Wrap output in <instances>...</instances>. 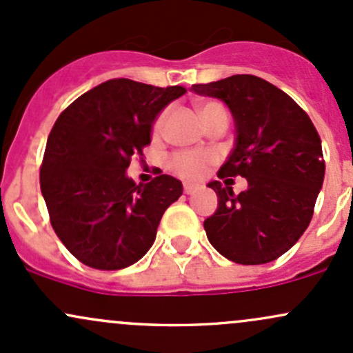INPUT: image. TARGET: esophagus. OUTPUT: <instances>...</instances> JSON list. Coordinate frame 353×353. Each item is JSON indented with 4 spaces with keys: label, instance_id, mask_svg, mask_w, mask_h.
<instances>
[{
    "label": "esophagus",
    "instance_id": "esophagus-1",
    "mask_svg": "<svg viewBox=\"0 0 353 353\" xmlns=\"http://www.w3.org/2000/svg\"><path fill=\"white\" fill-rule=\"evenodd\" d=\"M196 190H199V187H196V185H192V183L183 185V192L187 193V195H192V193H195Z\"/></svg>",
    "mask_w": 353,
    "mask_h": 353
}]
</instances>
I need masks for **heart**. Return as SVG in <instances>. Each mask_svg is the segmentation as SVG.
<instances>
[{
  "mask_svg": "<svg viewBox=\"0 0 353 353\" xmlns=\"http://www.w3.org/2000/svg\"><path fill=\"white\" fill-rule=\"evenodd\" d=\"M215 111H223V108L217 102H205V104L200 108V114L202 119H205ZM166 112L163 111L154 117L153 126H151V134L153 138L163 132V126H165ZM214 163V157L208 153H202V151H176L172 157L168 158V170L172 173H175L176 176L185 178V180H200V178L205 176L208 166Z\"/></svg>",
  "mask_w": 353,
  "mask_h": 353,
  "instance_id": "1",
  "label": "heart"
}]
</instances>
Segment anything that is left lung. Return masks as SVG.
Masks as SVG:
<instances>
[{
  "label": "left lung",
  "instance_id": "obj_1",
  "mask_svg": "<svg viewBox=\"0 0 353 353\" xmlns=\"http://www.w3.org/2000/svg\"><path fill=\"white\" fill-rule=\"evenodd\" d=\"M192 90L217 97L236 121V148L219 178H248V190L212 181L219 196L203 222L210 244L237 264H266L290 251L313 217L325 178L321 139L301 108L264 79L242 74Z\"/></svg>",
  "mask_w": 353,
  "mask_h": 353
}]
</instances>
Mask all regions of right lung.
Masks as SVG:
<instances>
[{
	"instance_id": "1",
	"label": "right lung",
	"mask_w": 353,
	"mask_h": 353,
	"mask_svg": "<svg viewBox=\"0 0 353 353\" xmlns=\"http://www.w3.org/2000/svg\"><path fill=\"white\" fill-rule=\"evenodd\" d=\"M185 92L181 85L112 79L77 97L55 121L40 188L55 234L85 266L128 268L153 245L163 214L183 187L170 175L136 185L126 168L143 158L158 112Z\"/></svg>"
}]
</instances>
